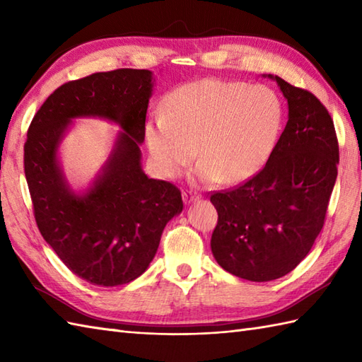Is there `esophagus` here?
Masks as SVG:
<instances>
[{
	"label": "esophagus",
	"mask_w": 362,
	"mask_h": 362,
	"mask_svg": "<svg viewBox=\"0 0 362 362\" xmlns=\"http://www.w3.org/2000/svg\"><path fill=\"white\" fill-rule=\"evenodd\" d=\"M182 197H183V202H185L187 205H189L191 202H194L196 199H199V194L194 193V191H191V189H185L182 193Z\"/></svg>",
	"instance_id": "obj_1"
}]
</instances>
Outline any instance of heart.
Returning a JSON list of instances; mask_svg holds the SVG:
<instances>
[{
	"mask_svg": "<svg viewBox=\"0 0 362 362\" xmlns=\"http://www.w3.org/2000/svg\"><path fill=\"white\" fill-rule=\"evenodd\" d=\"M283 118V103L271 87L209 78L173 90L165 112L146 121L144 140L166 179L179 175L199 153L193 180L241 183L266 165Z\"/></svg>",
	"mask_w": 362,
	"mask_h": 362,
	"instance_id": "1",
	"label": "heart"
}]
</instances>
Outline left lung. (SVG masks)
Wrapping results in <instances>:
<instances>
[{"label": "left lung", "mask_w": 362, "mask_h": 362, "mask_svg": "<svg viewBox=\"0 0 362 362\" xmlns=\"http://www.w3.org/2000/svg\"><path fill=\"white\" fill-rule=\"evenodd\" d=\"M269 78L288 99L286 127L258 174L210 197L218 211L213 257L227 272L250 281L280 279L308 255L324 227L339 163L325 105L308 90Z\"/></svg>", "instance_id": "left-lung-1"}]
</instances>
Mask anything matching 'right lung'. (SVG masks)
I'll use <instances>...</instances> for the list:
<instances>
[{"label": "right lung", "instance_id": "right-lung-1", "mask_svg": "<svg viewBox=\"0 0 362 362\" xmlns=\"http://www.w3.org/2000/svg\"><path fill=\"white\" fill-rule=\"evenodd\" d=\"M149 70L95 73L60 86L38 109L25 143V175L37 227L73 274L98 286L138 279L166 224L183 210L180 189L141 169ZM103 117L123 129L86 194L67 185L57 158L71 119Z\"/></svg>", "mask_w": 362, "mask_h": 362}]
</instances>
